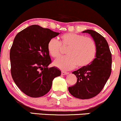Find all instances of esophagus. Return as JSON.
Listing matches in <instances>:
<instances>
[{
	"instance_id": "34e87169",
	"label": "esophagus",
	"mask_w": 121,
	"mask_h": 121,
	"mask_svg": "<svg viewBox=\"0 0 121 121\" xmlns=\"http://www.w3.org/2000/svg\"><path fill=\"white\" fill-rule=\"evenodd\" d=\"M69 74V73H68V72H63V71H62V72H61V74L62 75H67V74Z\"/></svg>"
}]
</instances>
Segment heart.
Listing matches in <instances>:
<instances>
[{"label":"heart","mask_w":121,"mask_h":121,"mask_svg":"<svg viewBox=\"0 0 121 121\" xmlns=\"http://www.w3.org/2000/svg\"><path fill=\"white\" fill-rule=\"evenodd\" d=\"M62 46L68 47L66 56H60L55 60L53 64L62 70H69L77 65L82 67L91 63L96 54V46L92 38L83 35L69 33L61 37V42L51 38L48 43V50L53 57L60 55Z\"/></svg>","instance_id":"heart-1"}]
</instances>
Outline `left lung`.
<instances>
[{
	"mask_svg": "<svg viewBox=\"0 0 121 121\" xmlns=\"http://www.w3.org/2000/svg\"><path fill=\"white\" fill-rule=\"evenodd\" d=\"M83 33H88L96 46V54L94 60L72 73L75 75L77 83L69 87V92L74 97L88 99L98 95L104 88L112 72V53L106 39L92 30Z\"/></svg>",
	"mask_w": 121,
	"mask_h": 121,
	"instance_id": "left-lung-1",
	"label": "left lung"
}]
</instances>
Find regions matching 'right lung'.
<instances>
[{"instance_id":"obj_1","label":"right lung","mask_w":121,"mask_h":121,"mask_svg":"<svg viewBox=\"0 0 121 121\" xmlns=\"http://www.w3.org/2000/svg\"><path fill=\"white\" fill-rule=\"evenodd\" d=\"M59 33L33 25L14 38L10 50L11 75L20 90L31 97L47 94L52 81L61 72L55 67L48 68L51 60L48 43Z\"/></svg>"}]
</instances>
